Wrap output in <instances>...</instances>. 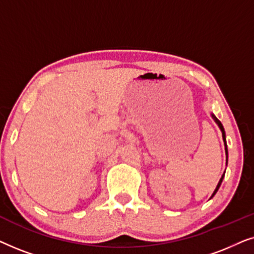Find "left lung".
Wrapping results in <instances>:
<instances>
[{
    "label": "left lung",
    "mask_w": 254,
    "mask_h": 254,
    "mask_svg": "<svg viewBox=\"0 0 254 254\" xmlns=\"http://www.w3.org/2000/svg\"><path fill=\"white\" fill-rule=\"evenodd\" d=\"M213 117V119L215 120V123H216L217 125H218V127H220V129L222 130V134H223V141H224V144H225V150H227V161H228V149H227V143H225V133H224V128H223V126H222V124H221V121L217 119L216 117L214 116H211ZM223 178H224V175L222 176V178L220 179V182H218V184H217V186H216V189H215V190H214V193H213V195H211V197H213L215 194H216V192L218 190V189H220V186H221V184H222V180H223Z\"/></svg>",
    "instance_id": "obj_1"
}]
</instances>
